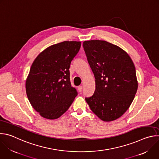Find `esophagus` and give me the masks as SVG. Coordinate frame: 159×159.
<instances>
[{
	"label": "esophagus",
	"mask_w": 159,
	"mask_h": 159,
	"mask_svg": "<svg viewBox=\"0 0 159 159\" xmlns=\"http://www.w3.org/2000/svg\"><path fill=\"white\" fill-rule=\"evenodd\" d=\"M78 90H79V93L82 92V85H80V86L78 87Z\"/></svg>",
	"instance_id": "34e87169"
}]
</instances>
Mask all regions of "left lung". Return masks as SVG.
Here are the masks:
<instances>
[{
  "mask_svg": "<svg viewBox=\"0 0 159 159\" xmlns=\"http://www.w3.org/2000/svg\"><path fill=\"white\" fill-rule=\"evenodd\" d=\"M83 47L96 79L94 94L85 99L101 120L114 121L127 111L137 93L134 63L125 51L106 41H85Z\"/></svg>",
  "mask_w": 159,
  "mask_h": 159,
  "instance_id": "left-lung-1",
  "label": "left lung"
}]
</instances>
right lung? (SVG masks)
I'll list each match as a JSON object with an SVG mask.
<instances>
[{
    "mask_svg": "<svg viewBox=\"0 0 159 159\" xmlns=\"http://www.w3.org/2000/svg\"><path fill=\"white\" fill-rule=\"evenodd\" d=\"M80 41H63L48 47L34 60L26 81L33 107L43 118L55 120L70 107L77 96L70 80V66Z\"/></svg>",
    "mask_w": 159,
    "mask_h": 159,
    "instance_id": "obj_1",
    "label": "right lung"
}]
</instances>
